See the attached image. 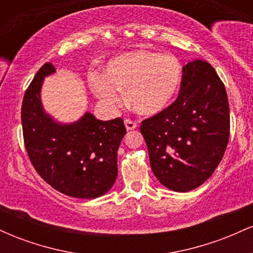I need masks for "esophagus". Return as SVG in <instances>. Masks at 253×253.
<instances>
[{
	"instance_id": "esophagus-1",
	"label": "esophagus",
	"mask_w": 253,
	"mask_h": 253,
	"mask_svg": "<svg viewBox=\"0 0 253 253\" xmlns=\"http://www.w3.org/2000/svg\"><path fill=\"white\" fill-rule=\"evenodd\" d=\"M125 126H126L127 130H130V129H135L138 125H136L135 121L129 120V119H126V120H125Z\"/></svg>"
}]
</instances>
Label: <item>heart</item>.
Wrapping results in <instances>:
<instances>
[{"label":"heart","instance_id":"obj_1","mask_svg":"<svg viewBox=\"0 0 253 253\" xmlns=\"http://www.w3.org/2000/svg\"><path fill=\"white\" fill-rule=\"evenodd\" d=\"M182 65L172 54L136 50L113 58L106 74H91L90 86L109 106L124 102L123 90L133 109L143 115H155L170 106L178 91Z\"/></svg>","mask_w":253,"mask_h":253}]
</instances>
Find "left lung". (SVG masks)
Masks as SVG:
<instances>
[{
	"instance_id": "left-lung-1",
	"label": "left lung",
	"mask_w": 253,
	"mask_h": 253,
	"mask_svg": "<svg viewBox=\"0 0 253 253\" xmlns=\"http://www.w3.org/2000/svg\"><path fill=\"white\" fill-rule=\"evenodd\" d=\"M182 71L177 100L140 126L153 173L178 193L195 189L213 175L229 136L227 94L213 66L195 59Z\"/></svg>"
}]
</instances>
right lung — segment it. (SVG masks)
Instances as JSON below:
<instances>
[{"mask_svg":"<svg viewBox=\"0 0 253 253\" xmlns=\"http://www.w3.org/2000/svg\"><path fill=\"white\" fill-rule=\"evenodd\" d=\"M54 72L53 64H43L25 92L21 121L28 157L42 178L60 193L80 199L102 196L118 176L124 120L101 121L86 112L75 123H58L42 103L43 78Z\"/></svg>","mask_w":253,"mask_h":253,"instance_id":"right-lung-1","label":"right lung"}]
</instances>
